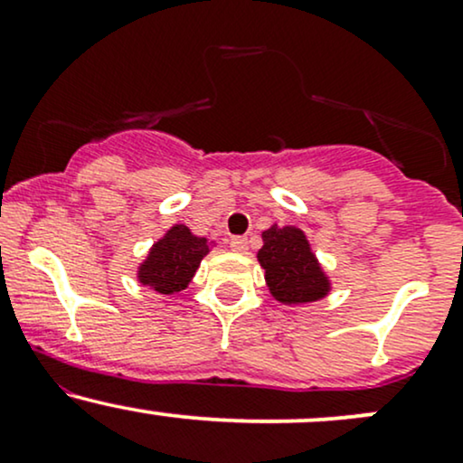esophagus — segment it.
Segmentation results:
<instances>
[{"label": "esophagus", "instance_id": "1", "mask_svg": "<svg viewBox=\"0 0 463 463\" xmlns=\"http://www.w3.org/2000/svg\"><path fill=\"white\" fill-rule=\"evenodd\" d=\"M231 248L235 250V252H239V254L246 252V250H248V239L246 237H232L231 239Z\"/></svg>", "mask_w": 463, "mask_h": 463}]
</instances>
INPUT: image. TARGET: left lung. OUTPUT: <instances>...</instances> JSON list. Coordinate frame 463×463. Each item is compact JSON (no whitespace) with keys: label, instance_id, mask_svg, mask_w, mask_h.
I'll return each instance as SVG.
<instances>
[{"label":"left lung","instance_id":"obj_1","mask_svg":"<svg viewBox=\"0 0 463 463\" xmlns=\"http://www.w3.org/2000/svg\"><path fill=\"white\" fill-rule=\"evenodd\" d=\"M263 246L257 261L263 268L265 285L280 305H309L333 291V280L313 252L309 237L298 226L274 222L261 232Z\"/></svg>","mask_w":463,"mask_h":463}]
</instances>
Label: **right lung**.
I'll use <instances>...</instances> for the list:
<instances>
[{"instance_id": "right-lung-1", "label": "right lung", "mask_w": 463, "mask_h": 463, "mask_svg": "<svg viewBox=\"0 0 463 463\" xmlns=\"http://www.w3.org/2000/svg\"><path fill=\"white\" fill-rule=\"evenodd\" d=\"M215 241L200 237L184 224H174L161 239L152 243L146 259L137 268V280L156 294L172 296L187 289L202 259L211 252Z\"/></svg>"}]
</instances>
